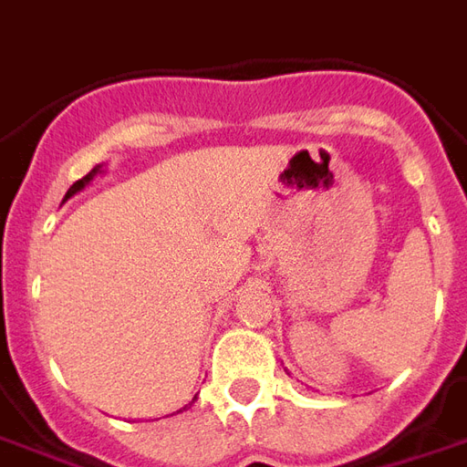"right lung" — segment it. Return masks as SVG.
Returning <instances> with one entry per match:
<instances>
[{"label": "right lung", "instance_id": "add662e5", "mask_svg": "<svg viewBox=\"0 0 467 467\" xmlns=\"http://www.w3.org/2000/svg\"><path fill=\"white\" fill-rule=\"evenodd\" d=\"M99 173H104V163H99V166H94L91 168V171H88L87 176H84V179H78L74 183V186H71V189H68V192H66V199H71V196H74V193H78L81 192V189H87L88 183H91V181L97 179V176H99ZM66 199H63V202H66ZM193 399H196V396H193ZM193 399L192 401H189V404H186V407L183 409H189L193 404ZM183 409H179V411H183Z\"/></svg>", "mask_w": 467, "mask_h": 467}]
</instances>
